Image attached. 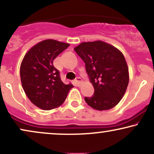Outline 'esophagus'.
Segmentation results:
<instances>
[{"instance_id": "1", "label": "esophagus", "mask_w": 154, "mask_h": 154, "mask_svg": "<svg viewBox=\"0 0 154 154\" xmlns=\"http://www.w3.org/2000/svg\"><path fill=\"white\" fill-rule=\"evenodd\" d=\"M75 84L77 85V86H81V85L82 84V81L81 78H79V77H77V79H75Z\"/></svg>"}]
</instances>
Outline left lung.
<instances>
[{
	"label": "left lung",
	"mask_w": 154,
	"mask_h": 154,
	"mask_svg": "<svg viewBox=\"0 0 154 154\" xmlns=\"http://www.w3.org/2000/svg\"><path fill=\"white\" fill-rule=\"evenodd\" d=\"M85 62L94 93L85 100L98 111L110 109L125 94L129 81V67L122 52L101 40L83 42L74 48Z\"/></svg>",
	"instance_id": "1"
}]
</instances>
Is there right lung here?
Here are the masks:
<instances>
[{
    "label": "right lung",
    "instance_id": "right-lung-1",
    "mask_svg": "<svg viewBox=\"0 0 154 154\" xmlns=\"http://www.w3.org/2000/svg\"><path fill=\"white\" fill-rule=\"evenodd\" d=\"M69 46V43L48 39L32 46L22 60L20 75L23 88L30 102L38 108L59 107L73 87L62 82L53 60Z\"/></svg>",
    "mask_w": 154,
    "mask_h": 154
}]
</instances>
